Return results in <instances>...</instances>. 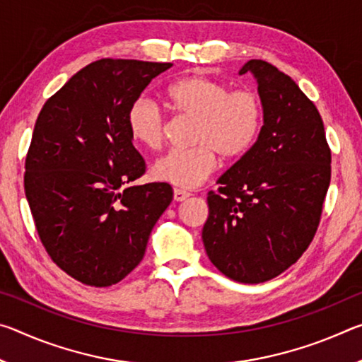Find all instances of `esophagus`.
<instances>
[{"label": "esophagus", "instance_id": "esophagus-1", "mask_svg": "<svg viewBox=\"0 0 362 362\" xmlns=\"http://www.w3.org/2000/svg\"><path fill=\"white\" fill-rule=\"evenodd\" d=\"M188 196H189V193L183 192V189H179V188L174 189V201H177V203H182V201H185Z\"/></svg>", "mask_w": 362, "mask_h": 362}]
</instances>
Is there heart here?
Segmentation results:
<instances>
[{
	"instance_id": "obj_1",
	"label": "heart",
	"mask_w": 362,
	"mask_h": 362,
	"mask_svg": "<svg viewBox=\"0 0 362 362\" xmlns=\"http://www.w3.org/2000/svg\"><path fill=\"white\" fill-rule=\"evenodd\" d=\"M168 95L182 115L198 121L192 150H173L151 166L156 180L180 188H194L217 168V156H243L259 136L262 103L252 90L204 76H187L169 86ZM132 139L146 148H159L166 137V118L155 102L140 97L127 112Z\"/></svg>"
}]
</instances>
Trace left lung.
Returning a JSON list of instances; mask_svg holds the SVG:
<instances>
[{
	"label": "left lung",
	"instance_id": "obj_1",
	"mask_svg": "<svg viewBox=\"0 0 362 362\" xmlns=\"http://www.w3.org/2000/svg\"><path fill=\"white\" fill-rule=\"evenodd\" d=\"M257 81L263 126L255 144L209 192L203 243L225 276L259 284L293 265L320 225L330 183V150L321 115L291 76L265 60L240 75Z\"/></svg>",
	"mask_w": 362,
	"mask_h": 362
}]
</instances>
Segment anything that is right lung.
<instances>
[{
  "instance_id": "add662e5",
  "label": "right lung",
  "mask_w": 362,
  "mask_h": 362,
  "mask_svg": "<svg viewBox=\"0 0 362 362\" xmlns=\"http://www.w3.org/2000/svg\"><path fill=\"white\" fill-rule=\"evenodd\" d=\"M173 64L102 59L73 75L36 119L25 159V196L54 263L88 286L119 283L144 259L153 226L173 201L145 173L127 112Z\"/></svg>"
}]
</instances>
